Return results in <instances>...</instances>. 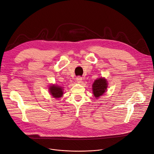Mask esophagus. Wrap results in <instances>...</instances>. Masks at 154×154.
<instances>
[{
  "label": "esophagus",
  "mask_w": 154,
  "mask_h": 154,
  "mask_svg": "<svg viewBox=\"0 0 154 154\" xmlns=\"http://www.w3.org/2000/svg\"><path fill=\"white\" fill-rule=\"evenodd\" d=\"M76 81L78 83H82V78L80 77V76H78L76 78Z\"/></svg>",
  "instance_id": "34e87169"
}]
</instances>
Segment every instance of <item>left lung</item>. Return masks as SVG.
<instances>
[{
    "label": "left lung",
    "instance_id": "left-lung-1",
    "mask_svg": "<svg viewBox=\"0 0 154 154\" xmlns=\"http://www.w3.org/2000/svg\"><path fill=\"white\" fill-rule=\"evenodd\" d=\"M92 86L94 96L97 98L106 91L107 88V82L103 78H99L95 80Z\"/></svg>",
    "mask_w": 154,
    "mask_h": 154
}]
</instances>
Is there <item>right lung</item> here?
Masks as SVG:
<instances>
[{
  "label": "right lung",
  "mask_w": 154,
  "mask_h": 154,
  "mask_svg": "<svg viewBox=\"0 0 154 154\" xmlns=\"http://www.w3.org/2000/svg\"><path fill=\"white\" fill-rule=\"evenodd\" d=\"M49 91L51 95H52L54 98H56L61 97L63 94L62 88L56 85L51 86L49 88Z\"/></svg>",
  "instance_id": "right-lung-1"
}]
</instances>
